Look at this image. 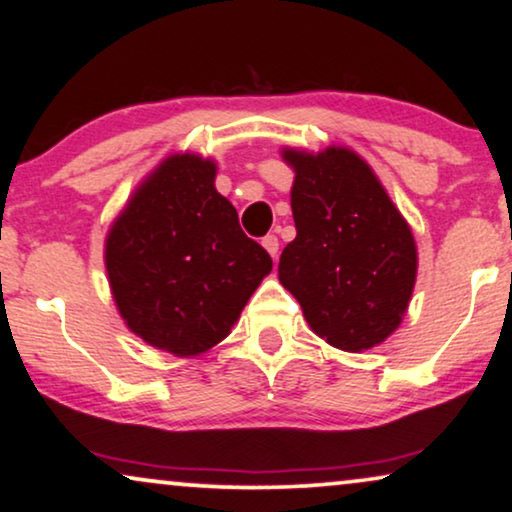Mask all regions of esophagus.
<instances>
[{
    "mask_svg": "<svg viewBox=\"0 0 512 512\" xmlns=\"http://www.w3.org/2000/svg\"><path fill=\"white\" fill-rule=\"evenodd\" d=\"M262 245L267 248V252L271 257L278 255V248H281V243H278V236L276 234H267L262 238Z\"/></svg>",
    "mask_w": 512,
    "mask_h": 512,
    "instance_id": "obj_1",
    "label": "esophagus"
}]
</instances>
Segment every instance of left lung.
Instances as JSON below:
<instances>
[{
  "label": "left lung",
  "instance_id": "left-lung-1",
  "mask_svg": "<svg viewBox=\"0 0 512 512\" xmlns=\"http://www.w3.org/2000/svg\"><path fill=\"white\" fill-rule=\"evenodd\" d=\"M295 168L292 217L278 278L306 323L342 351L381 344L403 320L417 278L412 231L358 154H283Z\"/></svg>",
  "mask_w": 512,
  "mask_h": 512
}]
</instances>
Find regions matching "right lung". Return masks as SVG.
Returning <instances> with one entry per match:
<instances>
[{
  "label": "right lung",
  "instance_id": "right-lung-1",
  "mask_svg": "<svg viewBox=\"0 0 512 512\" xmlns=\"http://www.w3.org/2000/svg\"><path fill=\"white\" fill-rule=\"evenodd\" d=\"M215 163L163 161L107 236L105 264L119 313L135 335L175 356L222 342L271 271L215 189Z\"/></svg>",
  "mask_w": 512,
  "mask_h": 512
}]
</instances>
